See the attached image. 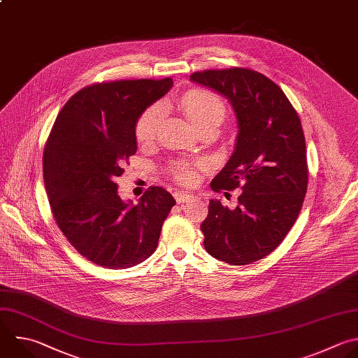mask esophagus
Returning a JSON list of instances; mask_svg holds the SVG:
<instances>
[{"label":"esophagus","mask_w":358,"mask_h":358,"mask_svg":"<svg viewBox=\"0 0 358 358\" xmlns=\"http://www.w3.org/2000/svg\"><path fill=\"white\" fill-rule=\"evenodd\" d=\"M174 198L178 203H182V202H188L194 198L192 194H188V192H184V191H176L174 192Z\"/></svg>","instance_id":"1"}]
</instances>
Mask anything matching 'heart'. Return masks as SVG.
Masks as SVG:
<instances>
[{"label": "heart", "instance_id": "obj_1", "mask_svg": "<svg viewBox=\"0 0 358 358\" xmlns=\"http://www.w3.org/2000/svg\"><path fill=\"white\" fill-rule=\"evenodd\" d=\"M180 105L198 129L209 125H219L226 113L223 99L216 92L206 88L189 90L181 96ZM162 116L163 110L160 103H153L141 113L135 125V136L141 145L155 141L162 124ZM203 166V162H198L195 166L185 162H177L171 166L170 171L178 182L192 184L195 181V167Z\"/></svg>", "mask_w": 358, "mask_h": 358}]
</instances>
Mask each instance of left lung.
Listing matches in <instances>:
<instances>
[{
    "instance_id": "left-lung-1",
    "label": "left lung",
    "mask_w": 358,
    "mask_h": 358,
    "mask_svg": "<svg viewBox=\"0 0 358 358\" xmlns=\"http://www.w3.org/2000/svg\"><path fill=\"white\" fill-rule=\"evenodd\" d=\"M191 80L224 95L237 117L234 153L210 188H242L237 206L210 199L201 223L205 250L215 259L245 266L274 252L294 226L308 189L305 136L298 112L264 74L231 67L203 70Z\"/></svg>"
}]
</instances>
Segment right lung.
<instances>
[{"instance_id": "right-lung-1", "label": "right lung", "mask_w": 358, "mask_h": 358, "mask_svg": "<svg viewBox=\"0 0 358 358\" xmlns=\"http://www.w3.org/2000/svg\"><path fill=\"white\" fill-rule=\"evenodd\" d=\"M171 85V77L87 85L64 103L46 141L43 180L53 217L96 266L122 270L150 257L176 205L162 187L148 188L138 205L124 202L115 182L138 150V117Z\"/></svg>"}]
</instances>
